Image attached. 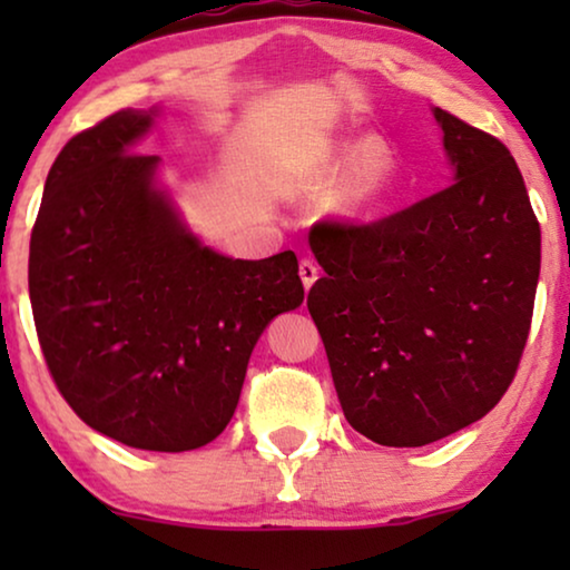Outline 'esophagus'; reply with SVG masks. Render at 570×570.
Segmentation results:
<instances>
[{"instance_id":"obj_1","label":"esophagus","mask_w":570,"mask_h":570,"mask_svg":"<svg viewBox=\"0 0 570 570\" xmlns=\"http://www.w3.org/2000/svg\"><path fill=\"white\" fill-rule=\"evenodd\" d=\"M298 275L303 279V287L308 291V287L314 285L316 277H318V264L314 259H308V256H303L301 264H298Z\"/></svg>"}]
</instances>
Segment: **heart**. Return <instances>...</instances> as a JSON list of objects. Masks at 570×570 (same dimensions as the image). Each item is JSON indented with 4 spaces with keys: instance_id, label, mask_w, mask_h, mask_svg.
Here are the masks:
<instances>
[{
    "instance_id": "b5f03b06",
    "label": "heart",
    "mask_w": 570,
    "mask_h": 570,
    "mask_svg": "<svg viewBox=\"0 0 570 570\" xmlns=\"http://www.w3.org/2000/svg\"><path fill=\"white\" fill-rule=\"evenodd\" d=\"M358 158L345 176V181L337 186L332 197L334 213L345 217H373L386 207L389 197L396 189L400 181V160L392 145L384 139H371V142H345L340 145L332 155V166H342L350 158Z\"/></svg>"
}]
</instances>
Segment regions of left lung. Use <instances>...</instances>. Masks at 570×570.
Wrapping results in <instances>:
<instances>
[{
	"mask_svg": "<svg viewBox=\"0 0 570 570\" xmlns=\"http://www.w3.org/2000/svg\"><path fill=\"white\" fill-rule=\"evenodd\" d=\"M456 181L373 223L326 217L308 291L347 423L425 446L485 417L517 376L540 277V223L509 147L435 108Z\"/></svg>",
	"mask_w": 570,
	"mask_h": 570,
	"instance_id": "obj_1",
	"label": "left lung"
}]
</instances>
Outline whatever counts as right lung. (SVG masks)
Returning <instances> with one entry per match:
<instances>
[{"instance_id":"add662e5","label":"right lung","mask_w":570,"mask_h":570,"mask_svg":"<svg viewBox=\"0 0 570 570\" xmlns=\"http://www.w3.org/2000/svg\"><path fill=\"white\" fill-rule=\"evenodd\" d=\"M153 114L116 111L61 147L30 233L28 287L46 365L108 439L189 451L236 412L252 350L303 301L298 259L202 246L135 153Z\"/></svg>"}]
</instances>
